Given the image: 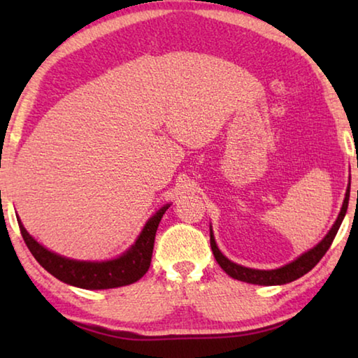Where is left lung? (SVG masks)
I'll list each match as a JSON object with an SVG mask.
<instances>
[{"label": "left lung", "instance_id": "8db88e82", "mask_svg": "<svg viewBox=\"0 0 358 358\" xmlns=\"http://www.w3.org/2000/svg\"><path fill=\"white\" fill-rule=\"evenodd\" d=\"M349 194H350V183L348 186L346 199H344L343 208H341V211H339L338 220L335 224H333L330 232L325 235V238L320 241L317 246H314L313 250H310L305 254H301V256L296 260H294V262H290V264L284 265V266H281V268H276V270L246 268V266H241L238 264L230 262L226 256H222V252L217 250L215 237L210 230V245H211V251H213V254H215L216 262L220 264L221 268L226 271L230 278H234V280H238V281L250 282V284H260V286H278V284H287L290 281L299 280L300 276L306 275L308 271L313 270L314 266L317 265L319 260L325 256V252L329 251V248L331 246L333 240H335V237H336L338 229H339V226H341V222L344 220V215H346V211H348Z\"/></svg>", "mask_w": 358, "mask_h": 358}]
</instances>
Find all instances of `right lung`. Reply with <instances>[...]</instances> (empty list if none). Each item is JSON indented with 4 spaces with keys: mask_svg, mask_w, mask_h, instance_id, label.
I'll return each instance as SVG.
<instances>
[{
    "mask_svg": "<svg viewBox=\"0 0 358 358\" xmlns=\"http://www.w3.org/2000/svg\"><path fill=\"white\" fill-rule=\"evenodd\" d=\"M167 208L169 205L162 207L153 217H150L141 237L137 238L136 245H132L129 251H126L118 259L107 260V262H80V260L58 256L41 246L22 226L20 220L19 227L34 259L59 281L82 289H113L136 282L147 273L151 256H153L156 230Z\"/></svg>",
    "mask_w": 358,
    "mask_h": 358,
    "instance_id": "1",
    "label": "right lung"
}]
</instances>
